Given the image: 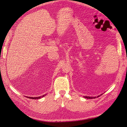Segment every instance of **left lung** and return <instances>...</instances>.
Wrapping results in <instances>:
<instances>
[{
	"mask_svg": "<svg viewBox=\"0 0 127 127\" xmlns=\"http://www.w3.org/2000/svg\"><path fill=\"white\" fill-rule=\"evenodd\" d=\"M102 94H101V95H98V96H97L96 97L97 98H98V97H99V96H100V95H101ZM83 97H84V98H87V99H94V98H96V96H83Z\"/></svg>",
	"mask_w": 127,
	"mask_h": 127,
	"instance_id": "8db88e82",
	"label": "left lung"
}]
</instances>
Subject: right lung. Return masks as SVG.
Segmentation results:
<instances>
[{"instance_id":"1","label":"right lung","mask_w":127,"mask_h":127,"mask_svg":"<svg viewBox=\"0 0 127 127\" xmlns=\"http://www.w3.org/2000/svg\"><path fill=\"white\" fill-rule=\"evenodd\" d=\"M45 95H46V94H45V95H42V96H38V97H30V96H27V98H29V99H40V98H43Z\"/></svg>"}]
</instances>
